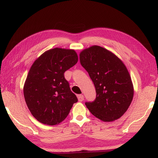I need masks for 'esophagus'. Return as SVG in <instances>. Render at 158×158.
I'll return each mask as SVG.
<instances>
[{"mask_svg": "<svg viewBox=\"0 0 158 158\" xmlns=\"http://www.w3.org/2000/svg\"><path fill=\"white\" fill-rule=\"evenodd\" d=\"M77 98H78V100L79 102H82L83 100H84V95H77Z\"/></svg>", "mask_w": 158, "mask_h": 158, "instance_id": "34e87169", "label": "esophagus"}]
</instances>
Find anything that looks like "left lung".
I'll return each instance as SVG.
<instances>
[{
	"label": "left lung",
	"mask_w": 158,
	"mask_h": 158,
	"mask_svg": "<svg viewBox=\"0 0 158 158\" xmlns=\"http://www.w3.org/2000/svg\"><path fill=\"white\" fill-rule=\"evenodd\" d=\"M81 65L94 84L96 98L85 105L93 116L111 122L123 115L132 102L134 87L126 66L114 53L93 45L81 52Z\"/></svg>",
	"instance_id": "8db88e82"
}]
</instances>
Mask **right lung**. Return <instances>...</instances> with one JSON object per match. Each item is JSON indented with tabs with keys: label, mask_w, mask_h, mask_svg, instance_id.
<instances>
[{
	"label": "right lung",
	"mask_w": 158,
	"mask_h": 158,
	"mask_svg": "<svg viewBox=\"0 0 158 158\" xmlns=\"http://www.w3.org/2000/svg\"><path fill=\"white\" fill-rule=\"evenodd\" d=\"M77 61L74 49L57 47L46 51L34 61L23 85V95L31 114L39 122L59 124L78 101L64 77Z\"/></svg>",
	"instance_id": "obj_1"
}]
</instances>
